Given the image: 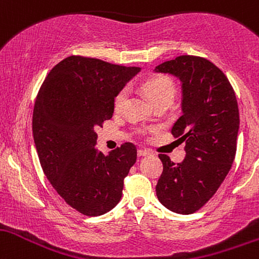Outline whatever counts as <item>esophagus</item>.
<instances>
[{
	"label": "esophagus",
	"instance_id": "obj_1",
	"mask_svg": "<svg viewBox=\"0 0 259 259\" xmlns=\"http://www.w3.org/2000/svg\"><path fill=\"white\" fill-rule=\"evenodd\" d=\"M137 154H138V156L139 158H142V156H148L149 155V152H148V150H144V149H139L138 152H137Z\"/></svg>",
	"mask_w": 259,
	"mask_h": 259
}]
</instances>
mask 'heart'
<instances>
[{
  "label": "heart",
  "instance_id": "heart-1",
  "mask_svg": "<svg viewBox=\"0 0 259 259\" xmlns=\"http://www.w3.org/2000/svg\"><path fill=\"white\" fill-rule=\"evenodd\" d=\"M144 92L147 93L148 97L152 99L154 104L161 103V101H172L175 97V83L172 82L167 75H154V77L147 79L143 84ZM128 99V88H123L118 91L114 99L115 111L120 112L123 110L124 105Z\"/></svg>",
  "mask_w": 259,
  "mask_h": 259
}]
</instances>
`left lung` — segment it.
I'll return each instance as SVG.
<instances>
[{"mask_svg": "<svg viewBox=\"0 0 259 259\" xmlns=\"http://www.w3.org/2000/svg\"><path fill=\"white\" fill-rule=\"evenodd\" d=\"M155 72L181 80L182 115L171 133L186 142L182 162L159 154L162 174L156 196L170 210L192 214L215 194L234 162L240 126L236 95L222 69L203 57L182 55Z\"/></svg>", "mask_w": 259, "mask_h": 259, "instance_id": "1", "label": "left lung"}]
</instances>
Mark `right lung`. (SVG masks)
Returning <instances> with one entry per match:
<instances>
[{
    "label": "right lung",
    "instance_id": "1",
    "mask_svg": "<svg viewBox=\"0 0 259 259\" xmlns=\"http://www.w3.org/2000/svg\"><path fill=\"white\" fill-rule=\"evenodd\" d=\"M139 67L69 56L46 75L33 111V136L42 171L72 208L103 215L120 202L123 180L137 160L132 143L104 155L95 127L112 117L114 99Z\"/></svg>",
    "mask_w": 259,
    "mask_h": 259
}]
</instances>
